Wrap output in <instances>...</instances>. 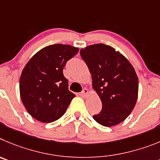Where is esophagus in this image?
Returning a JSON list of instances; mask_svg holds the SVG:
<instances>
[{
  "mask_svg": "<svg viewBox=\"0 0 160 160\" xmlns=\"http://www.w3.org/2000/svg\"><path fill=\"white\" fill-rule=\"evenodd\" d=\"M80 94H81V96H83V97H86V96H88V90L87 88H83Z\"/></svg>",
  "mask_w": 160,
  "mask_h": 160,
  "instance_id": "34e87169",
  "label": "esophagus"
}]
</instances>
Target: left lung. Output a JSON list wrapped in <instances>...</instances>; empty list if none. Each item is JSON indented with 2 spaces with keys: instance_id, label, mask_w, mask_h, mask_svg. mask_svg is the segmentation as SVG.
<instances>
[{
  "instance_id": "obj_1",
  "label": "left lung",
  "mask_w": 160,
  "mask_h": 160,
  "mask_svg": "<svg viewBox=\"0 0 160 160\" xmlns=\"http://www.w3.org/2000/svg\"><path fill=\"white\" fill-rule=\"evenodd\" d=\"M80 56L88 67L92 88L102 102V110L93 119L105 127L123 122L136 103L139 81L128 60L104 44L87 46Z\"/></svg>"
}]
</instances>
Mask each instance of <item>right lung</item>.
I'll use <instances>...</instances> for the list:
<instances>
[{
    "label": "right lung",
    "mask_w": 160,
    "mask_h": 160,
    "mask_svg": "<svg viewBox=\"0 0 160 160\" xmlns=\"http://www.w3.org/2000/svg\"><path fill=\"white\" fill-rule=\"evenodd\" d=\"M79 48L56 44L37 52L24 66L20 78V95L34 119L51 123L65 113L75 94L68 90L63 68Z\"/></svg>",
    "instance_id": "add662e5"
}]
</instances>
